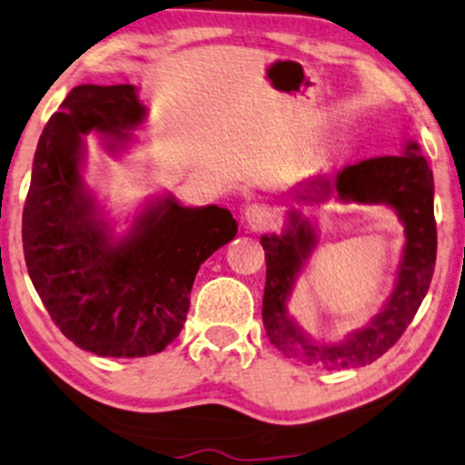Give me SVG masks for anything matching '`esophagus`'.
I'll list each match as a JSON object with an SVG mask.
<instances>
[{
	"instance_id": "obj_1",
	"label": "esophagus",
	"mask_w": 465,
	"mask_h": 465,
	"mask_svg": "<svg viewBox=\"0 0 465 465\" xmlns=\"http://www.w3.org/2000/svg\"><path fill=\"white\" fill-rule=\"evenodd\" d=\"M244 219L252 229H263L272 223L274 213H272V208L266 203H251L249 208H246Z\"/></svg>"
}]
</instances>
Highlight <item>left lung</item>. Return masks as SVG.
Listing matches in <instances>:
<instances>
[{
    "instance_id": "left-lung-1",
    "label": "left lung",
    "mask_w": 465,
    "mask_h": 465,
    "mask_svg": "<svg viewBox=\"0 0 465 465\" xmlns=\"http://www.w3.org/2000/svg\"><path fill=\"white\" fill-rule=\"evenodd\" d=\"M339 199L356 203H386L405 225V249L399 279L391 301L367 328L351 332L339 345L315 343L287 315L285 301L302 262H307L315 238L307 223L292 216L283 236H263L266 251V287H263V328L270 343L290 358L311 367L351 369L378 361L401 339L414 320L436 268L438 232L433 216V173L416 141H405L395 156H375L339 169L334 175ZM331 193L326 180L311 182L298 199L309 202L312 193Z\"/></svg>"
}]
</instances>
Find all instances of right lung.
<instances>
[{
  "instance_id": "right-lung-1",
  "label": "right lung",
  "mask_w": 465,
  "mask_h": 465,
  "mask_svg": "<svg viewBox=\"0 0 465 465\" xmlns=\"http://www.w3.org/2000/svg\"><path fill=\"white\" fill-rule=\"evenodd\" d=\"M133 85H76L51 115L23 208V252L40 301L76 348L111 358L163 351L178 337L202 263L238 232L219 205L164 199L111 244L81 180V137L128 139L143 120Z\"/></svg>"
}]
</instances>
